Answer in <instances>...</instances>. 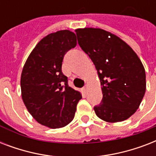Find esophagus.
<instances>
[{"mask_svg":"<svg viewBox=\"0 0 156 156\" xmlns=\"http://www.w3.org/2000/svg\"><path fill=\"white\" fill-rule=\"evenodd\" d=\"M83 91H84V92H86V91L87 90V86H85V87L83 88Z\"/></svg>","mask_w":156,"mask_h":156,"instance_id":"1","label":"esophagus"}]
</instances>
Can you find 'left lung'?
Masks as SVG:
<instances>
[{"instance_id":"8db88e82","label":"left lung","mask_w":156,"mask_h":156,"mask_svg":"<svg viewBox=\"0 0 156 156\" xmlns=\"http://www.w3.org/2000/svg\"><path fill=\"white\" fill-rule=\"evenodd\" d=\"M75 32L78 44L100 77L103 99L94 107L95 114L112 123L130 117L146 91V73L140 59L126 42L106 30L84 28Z\"/></svg>"}]
</instances>
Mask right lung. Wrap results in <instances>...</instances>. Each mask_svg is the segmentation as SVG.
Returning <instances> with one entry per match:
<instances>
[{
    "label": "right lung",
    "instance_id": "right-lung-1",
    "mask_svg": "<svg viewBox=\"0 0 156 156\" xmlns=\"http://www.w3.org/2000/svg\"><path fill=\"white\" fill-rule=\"evenodd\" d=\"M77 44L75 34L59 30L45 36L30 52L21 75L22 98L35 121L52 129L73 121L80 92L69 87L61 70L64 56Z\"/></svg>",
    "mask_w": 156,
    "mask_h": 156
}]
</instances>
